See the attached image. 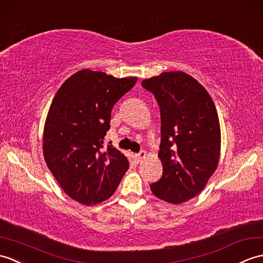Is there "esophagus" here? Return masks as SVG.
<instances>
[{"label": "esophagus", "instance_id": "1", "mask_svg": "<svg viewBox=\"0 0 263 263\" xmlns=\"http://www.w3.org/2000/svg\"><path fill=\"white\" fill-rule=\"evenodd\" d=\"M145 157H146V152L145 151H141L138 154H135V160L137 162H141L142 160L145 159Z\"/></svg>", "mask_w": 263, "mask_h": 263}]
</instances>
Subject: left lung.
I'll return each mask as SVG.
<instances>
[{
	"mask_svg": "<svg viewBox=\"0 0 263 263\" xmlns=\"http://www.w3.org/2000/svg\"><path fill=\"white\" fill-rule=\"evenodd\" d=\"M142 86L153 93L161 112L163 174L151 190L160 199L178 205L199 194L217 168V110L205 87L184 72H164L144 80Z\"/></svg>",
	"mask_w": 263,
	"mask_h": 263,
	"instance_id": "8db88e82",
	"label": "left lung"
}]
</instances>
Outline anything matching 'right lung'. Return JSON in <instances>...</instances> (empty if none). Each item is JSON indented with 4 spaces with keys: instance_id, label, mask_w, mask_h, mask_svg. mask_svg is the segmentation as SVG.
Returning <instances> with one entry per match:
<instances>
[{
    "instance_id": "right-lung-1",
    "label": "right lung",
    "mask_w": 263,
    "mask_h": 263,
    "mask_svg": "<svg viewBox=\"0 0 263 263\" xmlns=\"http://www.w3.org/2000/svg\"><path fill=\"white\" fill-rule=\"evenodd\" d=\"M136 82L137 78L85 68L69 77L52 99L44 127L46 164L62 189L85 206L111 197L129 167L112 145L103 148V141L114 106Z\"/></svg>"
}]
</instances>
